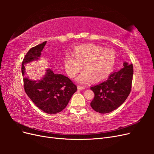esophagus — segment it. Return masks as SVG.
Returning a JSON list of instances; mask_svg holds the SVG:
<instances>
[{
    "mask_svg": "<svg viewBox=\"0 0 154 154\" xmlns=\"http://www.w3.org/2000/svg\"><path fill=\"white\" fill-rule=\"evenodd\" d=\"M77 88H78V90H83V89H85V87H82V86H80V85H78Z\"/></svg>",
    "mask_w": 154,
    "mask_h": 154,
    "instance_id": "1",
    "label": "esophagus"
}]
</instances>
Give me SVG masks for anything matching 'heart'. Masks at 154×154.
Returning <instances> with one entry per match:
<instances>
[{
    "instance_id": "1",
    "label": "heart",
    "mask_w": 154,
    "mask_h": 154,
    "mask_svg": "<svg viewBox=\"0 0 154 154\" xmlns=\"http://www.w3.org/2000/svg\"><path fill=\"white\" fill-rule=\"evenodd\" d=\"M116 58V53L112 49H105L94 44H86L76 47L73 54H65L63 63L71 78L75 77L83 68L84 71L76 79L79 83H87L91 81L98 83L108 78L112 72Z\"/></svg>"
}]
</instances>
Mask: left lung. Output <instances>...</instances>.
I'll return each mask as SVG.
<instances>
[{
	"mask_svg": "<svg viewBox=\"0 0 154 154\" xmlns=\"http://www.w3.org/2000/svg\"><path fill=\"white\" fill-rule=\"evenodd\" d=\"M123 66L118 72L111 74L106 81L91 87L94 93L91 106L97 112H111L122 105L128 96L132 87L133 66L125 62Z\"/></svg>",
	"mask_w": 154,
	"mask_h": 154,
	"instance_id": "obj_1",
	"label": "left lung"
}]
</instances>
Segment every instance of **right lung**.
<instances>
[{
	"mask_svg": "<svg viewBox=\"0 0 154 154\" xmlns=\"http://www.w3.org/2000/svg\"><path fill=\"white\" fill-rule=\"evenodd\" d=\"M46 43L44 42L29 49L23 60L22 74L24 90L32 101L44 112L55 114L67 106L77 87L68 77L56 74L50 69H46L40 80H30L26 76L24 65L39 60Z\"/></svg>",
	"mask_w": 154,
	"mask_h": 154,
	"instance_id": "obj_1",
	"label": "right lung"
}]
</instances>
